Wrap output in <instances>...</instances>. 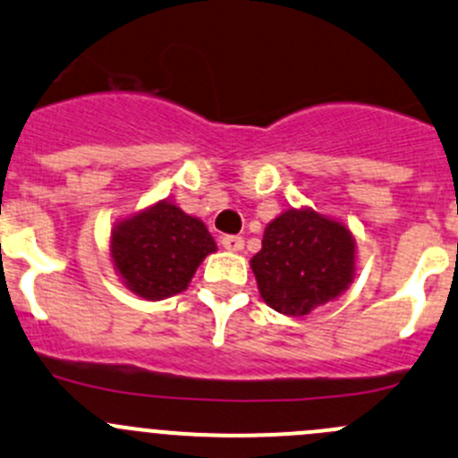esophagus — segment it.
Returning a JSON list of instances; mask_svg holds the SVG:
<instances>
[{"instance_id":"obj_1","label":"esophagus","mask_w":458,"mask_h":458,"mask_svg":"<svg viewBox=\"0 0 458 458\" xmlns=\"http://www.w3.org/2000/svg\"><path fill=\"white\" fill-rule=\"evenodd\" d=\"M221 246H224L225 250L239 252L243 248V239L237 237V234H225V237H221Z\"/></svg>"}]
</instances>
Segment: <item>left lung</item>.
Listing matches in <instances>:
<instances>
[{
	"mask_svg": "<svg viewBox=\"0 0 458 458\" xmlns=\"http://www.w3.org/2000/svg\"><path fill=\"white\" fill-rule=\"evenodd\" d=\"M250 268L270 309L301 318L353 282L356 239L340 221L291 208L266 225Z\"/></svg>",
	"mask_w": 458,
	"mask_h": 458,
	"instance_id": "left-lung-1",
	"label": "left lung"
}]
</instances>
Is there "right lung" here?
Wrapping results in <instances>:
<instances>
[{"mask_svg":"<svg viewBox=\"0 0 458 458\" xmlns=\"http://www.w3.org/2000/svg\"><path fill=\"white\" fill-rule=\"evenodd\" d=\"M111 261L123 284L145 300H165L185 291L216 243L201 219L179 206H157L123 219L111 230Z\"/></svg>","mask_w":458,"mask_h":458,"instance_id":"add662e5","label":"right lung"}]
</instances>
